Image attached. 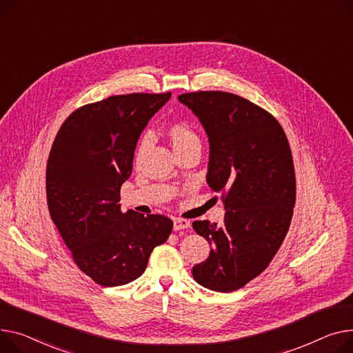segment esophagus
Returning a JSON list of instances; mask_svg holds the SVG:
<instances>
[{"label": "esophagus", "mask_w": 353, "mask_h": 353, "mask_svg": "<svg viewBox=\"0 0 353 353\" xmlns=\"http://www.w3.org/2000/svg\"><path fill=\"white\" fill-rule=\"evenodd\" d=\"M174 225H173V228H174V231H179V230H185V228H189L190 225H192V223L189 221V220H184V219H174Z\"/></svg>", "instance_id": "esophagus-1"}]
</instances>
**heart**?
Returning <instances> with one entry per match:
<instances>
[{
  "instance_id": "1",
  "label": "heart",
  "mask_w": 353,
  "mask_h": 353,
  "mask_svg": "<svg viewBox=\"0 0 353 353\" xmlns=\"http://www.w3.org/2000/svg\"><path fill=\"white\" fill-rule=\"evenodd\" d=\"M166 136L169 137L176 153H180L183 150L192 149V148H200V137L197 132L187 122L170 123L166 128ZM145 145H146V139H142V142L139 143L136 150V160H140V157H142Z\"/></svg>"
}]
</instances>
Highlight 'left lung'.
I'll return each instance as SVG.
<instances>
[{
  "label": "left lung",
  "instance_id": "1",
  "mask_svg": "<svg viewBox=\"0 0 353 353\" xmlns=\"http://www.w3.org/2000/svg\"><path fill=\"white\" fill-rule=\"evenodd\" d=\"M210 142L207 183L225 208L221 225L194 221L211 245L193 267L200 285L217 292L243 288L283 244L295 205V169L285 132L265 109L221 90L183 93Z\"/></svg>",
  "mask_w": 353,
  "mask_h": 353
}]
</instances>
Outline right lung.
I'll return each instance as SVG.
<instances>
[{"label":"right lung","instance_id":"right-lung-1","mask_svg":"<svg viewBox=\"0 0 353 353\" xmlns=\"http://www.w3.org/2000/svg\"><path fill=\"white\" fill-rule=\"evenodd\" d=\"M172 93H129L81 106L57 133L46 163V201L78 268L102 287L132 283L166 243L173 221L122 213L140 133Z\"/></svg>","mask_w":353,"mask_h":353}]
</instances>
